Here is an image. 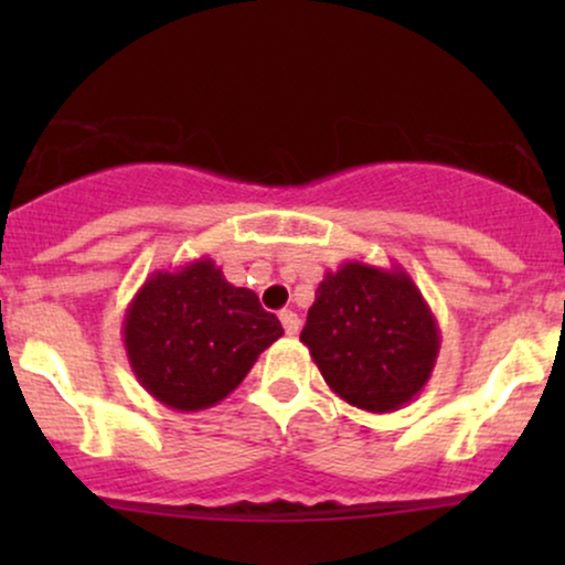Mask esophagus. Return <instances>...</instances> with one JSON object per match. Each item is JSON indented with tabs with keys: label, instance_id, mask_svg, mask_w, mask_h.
<instances>
[{
	"label": "esophagus",
	"instance_id": "1",
	"mask_svg": "<svg viewBox=\"0 0 565 565\" xmlns=\"http://www.w3.org/2000/svg\"><path fill=\"white\" fill-rule=\"evenodd\" d=\"M278 319H281V327L287 334L300 332V316H297L295 310H281V316H278Z\"/></svg>",
	"mask_w": 565,
	"mask_h": 565
}]
</instances>
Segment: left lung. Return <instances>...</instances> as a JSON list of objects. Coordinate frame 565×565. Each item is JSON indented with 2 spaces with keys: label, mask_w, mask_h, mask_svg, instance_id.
Instances as JSON below:
<instances>
[{
  "label": "left lung",
  "mask_w": 565,
  "mask_h": 565,
  "mask_svg": "<svg viewBox=\"0 0 565 565\" xmlns=\"http://www.w3.org/2000/svg\"><path fill=\"white\" fill-rule=\"evenodd\" d=\"M300 340L327 385L374 414L423 391L440 350L438 321L412 276L361 260L323 274Z\"/></svg>",
  "instance_id": "1"
}]
</instances>
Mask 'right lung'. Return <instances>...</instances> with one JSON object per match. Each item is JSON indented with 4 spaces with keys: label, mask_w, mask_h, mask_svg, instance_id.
I'll return each instance as SVG.
<instances>
[{
    "label": "right lung",
    "mask_w": 565,
    "mask_h": 565,
    "mask_svg": "<svg viewBox=\"0 0 565 565\" xmlns=\"http://www.w3.org/2000/svg\"><path fill=\"white\" fill-rule=\"evenodd\" d=\"M121 334L135 377L159 404L201 412L236 391L284 329L255 291L233 287L215 260L199 257L148 276Z\"/></svg>",
    "instance_id": "right-lung-1"
}]
</instances>
